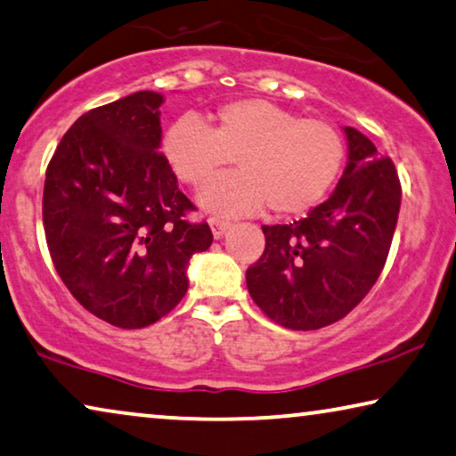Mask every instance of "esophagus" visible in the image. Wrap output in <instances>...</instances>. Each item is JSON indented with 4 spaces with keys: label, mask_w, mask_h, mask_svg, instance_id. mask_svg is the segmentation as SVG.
I'll list each match as a JSON object with an SVG mask.
<instances>
[{
    "label": "esophagus",
    "mask_w": 456,
    "mask_h": 456,
    "mask_svg": "<svg viewBox=\"0 0 456 456\" xmlns=\"http://www.w3.org/2000/svg\"><path fill=\"white\" fill-rule=\"evenodd\" d=\"M209 226H212V232H214V236L216 239H222L224 236V232H226L228 230V226H230V222L228 220H224V217H209Z\"/></svg>",
    "instance_id": "34e87169"
}]
</instances>
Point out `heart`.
Listing matches in <instances>:
<instances>
[{
  "label": "heart",
  "instance_id": "b5f03b06",
  "mask_svg": "<svg viewBox=\"0 0 456 456\" xmlns=\"http://www.w3.org/2000/svg\"><path fill=\"white\" fill-rule=\"evenodd\" d=\"M164 158L181 183L200 189L236 162L201 193L217 214H250L269 206L275 216H298L329 193L346 160V142L335 125L300 118L273 102L247 98L220 107L212 127L184 117L170 125Z\"/></svg>",
  "mask_w": 456,
  "mask_h": 456
}]
</instances>
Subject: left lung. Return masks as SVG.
Listing matches in <instances>:
<instances>
[{
	"label": "left lung",
	"instance_id": "8db88e82",
	"mask_svg": "<svg viewBox=\"0 0 456 456\" xmlns=\"http://www.w3.org/2000/svg\"><path fill=\"white\" fill-rule=\"evenodd\" d=\"M347 167L333 195L294 224L261 226L265 250L247 269L255 305L277 325L313 331L331 325L370 292L385 267L401 208L391 158L354 127Z\"/></svg>",
	"mask_w": 456,
	"mask_h": 456
}]
</instances>
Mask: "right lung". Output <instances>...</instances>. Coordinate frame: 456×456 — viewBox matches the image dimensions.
Wrapping results in <instances>:
<instances>
[{
  "instance_id": "add662e5",
  "label": "right lung",
  "mask_w": 456,
  "mask_h": 456,
  "mask_svg": "<svg viewBox=\"0 0 456 456\" xmlns=\"http://www.w3.org/2000/svg\"><path fill=\"white\" fill-rule=\"evenodd\" d=\"M164 96L142 90L84 113L47 167L43 226L59 277L98 319L160 321L187 294V265L209 248L208 222L176 184L162 140Z\"/></svg>"
}]
</instances>
